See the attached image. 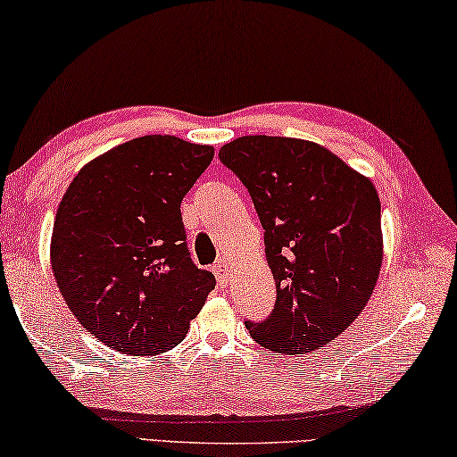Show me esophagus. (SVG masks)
I'll return each instance as SVG.
<instances>
[{
  "label": "esophagus",
  "instance_id": "1",
  "mask_svg": "<svg viewBox=\"0 0 457 457\" xmlns=\"http://www.w3.org/2000/svg\"><path fill=\"white\" fill-rule=\"evenodd\" d=\"M212 271H214L216 279H219L220 286H227L228 279H230V267H228L227 261H224V259L216 261V265L212 267Z\"/></svg>",
  "mask_w": 457,
  "mask_h": 457
}]
</instances>
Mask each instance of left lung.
<instances>
[{
    "label": "left lung",
    "instance_id": "left-lung-1",
    "mask_svg": "<svg viewBox=\"0 0 457 457\" xmlns=\"http://www.w3.org/2000/svg\"><path fill=\"white\" fill-rule=\"evenodd\" d=\"M219 158L251 194L278 289L269 318L245 321L246 330L273 353L321 348L353 324L377 286L383 233L375 186L303 139L245 136Z\"/></svg>",
    "mask_w": 457,
    "mask_h": 457
}]
</instances>
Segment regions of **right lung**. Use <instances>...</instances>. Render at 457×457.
<instances>
[{
  "label": "right lung",
  "mask_w": 457,
  "mask_h": 457,
  "mask_svg": "<svg viewBox=\"0 0 457 457\" xmlns=\"http://www.w3.org/2000/svg\"><path fill=\"white\" fill-rule=\"evenodd\" d=\"M214 147L145 136L82 168L60 202L50 263L60 294L95 338L133 356L184 340L211 271L190 259L179 204Z\"/></svg>",
  "instance_id": "obj_1"
}]
</instances>
